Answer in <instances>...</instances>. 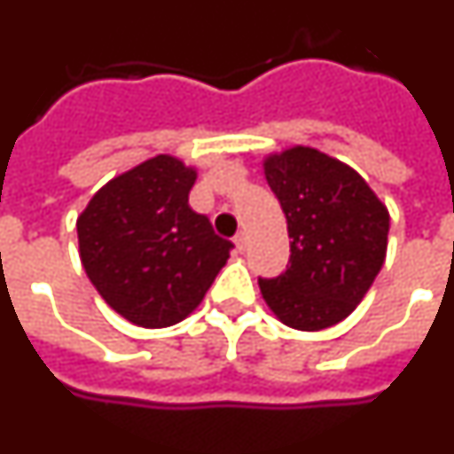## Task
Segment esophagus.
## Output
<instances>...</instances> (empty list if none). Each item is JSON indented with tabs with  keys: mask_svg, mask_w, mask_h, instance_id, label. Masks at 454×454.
Instances as JSON below:
<instances>
[{
	"mask_svg": "<svg viewBox=\"0 0 454 454\" xmlns=\"http://www.w3.org/2000/svg\"><path fill=\"white\" fill-rule=\"evenodd\" d=\"M234 246H236V250H239V252H246V247H247L246 234H236L234 236Z\"/></svg>",
	"mask_w": 454,
	"mask_h": 454,
	"instance_id": "obj_1",
	"label": "esophagus"
}]
</instances>
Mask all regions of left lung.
<instances>
[{
  "instance_id": "obj_1",
  "label": "left lung",
  "mask_w": 454,
  "mask_h": 454,
  "mask_svg": "<svg viewBox=\"0 0 454 454\" xmlns=\"http://www.w3.org/2000/svg\"><path fill=\"white\" fill-rule=\"evenodd\" d=\"M286 215V270L259 279L272 314L293 330L318 332L362 302L387 256L388 211L364 177L339 159L295 145L263 159Z\"/></svg>"
}]
</instances>
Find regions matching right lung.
<instances>
[{
  "label": "right lung",
  "instance_id": "obj_1",
  "mask_svg": "<svg viewBox=\"0 0 454 454\" xmlns=\"http://www.w3.org/2000/svg\"><path fill=\"white\" fill-rule=\"evenodd\" d=\"M195 179L177 156H152L104 184L77 218L88 279L138 327H170L192 314L234 247L188 204Z\"/></svg>",
  "mask_w": 454,
  "mask_h": 454
}]
</instances>
